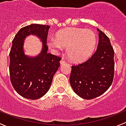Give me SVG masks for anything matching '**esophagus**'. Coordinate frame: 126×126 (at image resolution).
I'll list each match as a JSON object with an SVG mask.
<instances>
[{"label":"esophagus","mask_w":126,"mask_h":126,"mask_svg":"<svg viewBox=\"0 0 126 126\" xmlns=\"http://www.w3.org/2000/svg\"><path fill=\"white\" fill-rule=\"evenodd\" d=\"M66 63V62L64 60H63V59L61 60V61H60V64L61 65H63V64H64V63Z\"/></svg>","instance_id":"esophagus-1"}]
</instances>
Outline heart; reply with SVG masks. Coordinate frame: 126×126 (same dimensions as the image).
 <instances>
[{"label": "heart", "instance_id": "1", "mask_svg": "<svg viewBox=\"0 0 126 126\" xmlns=\"http://www.w3.org/2000/svg\"><path fill=\"white\" fill-rule=\"evenodd\" d=\"M53 50H61L67 47L66 53L71 61L81 63L87 59L94 51L96 44V35L93 31L76 27H69L58 31L55 39L47 41Z\"/></svg>", "mask_w": 126, "mask_h": 126}]
</instances>
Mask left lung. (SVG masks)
<instances>
[{"label":"left lung","mask_w":126,"mask_h":126,"mask_svg":"<svg viewBox=\"0 0 126 126\" xmlns=\"http://www.w3.org/2000/svg\"><path fill=\"white\" fill-rule=\"evenodd\" d=\"M99 42L96 51L85 63L73 65L70 83L81 98L91 99L101 95L112 84L115 70L114 50L109 38L97 28Z\"/></svg>","instance_id":"8db88e82"}]
</instances>
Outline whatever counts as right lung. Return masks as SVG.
I'll use <instances>...</instances> for the list:
<instances>
[{
	"label": "right lung",
	"instance_id": "right-lung-1",
	"mask_svg": "<svg viewBox=\"0 0 126 126\" xmlns=\"http://www.w3.org/2000/svg\"><path fill=\"white\" fill-rule=\"evenodd\" d=\"M50 26L32 24L22 28L12 41L10 53V75L15 90L24 98L37 99L48 91L54 75L60 66L61 58L48 53L47 38ZM34 35L43 43L41 53L36 57L25 55L24 39Z\"/></svg>",
	"mask_w": 126,
	"mask_h": 126
}]
</instances>
